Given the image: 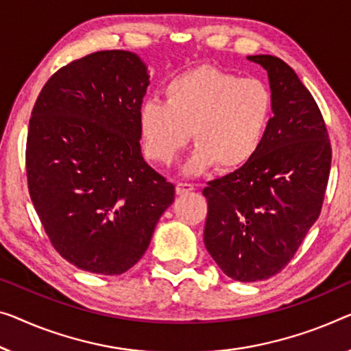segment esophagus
<instances>
[{
	"instance_id": "1",
	"label": "esophagus",
	"mask_w": 351,
	"mask_h": 351,
	"mask_svg": "<svg viewBox=\"0 0 351 351\" xmlns=\"http://www.w3.org/2000/svg\"><path fill=\"white\" fill-rule=\"evenodd\" d=\"M195 189L193 187V184H191V182H176V193L178 195H182V193H187Z\"/></svg>"
}]
</instances>
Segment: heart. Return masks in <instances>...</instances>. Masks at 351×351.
<instances>
[{
    "label": "heart",
    "instance_id": "1",
    "mask_svg": "<svg viewBox=\"0 0 351 351\" xmlns=\"http://www.w3.org/2000/svg\"><path fill=\"white\" fill-rule=\"evenodd\" d=\"M165 102L146 101L140 134L151 160L169 165L186 148L191 130L197 148L187 173L213 165L234 170L258 153L274 114L273 93L258 78H241L200 66L167 83Z\"/></svg>",
    "mask_w": 351,
    "mask_h": 351
}]
</instances>
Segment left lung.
<instances>
[{"instance_id":"left-lung-1","label":"left lung","mask_w":351,"mask_h":351,"mask_svg":"<svg viewBox=\"0 0 351 351\" xmlns=\"http://www.w3.org/2000/svg\"><path fill=\"white\" fill-rule=\"evenodd\" d=\"M268 72L274 117L258 153L203 189L206 250L239 282L276 276L320 216L331 170L325 119L295 71L277 56L254 55Z\"/></svg>"}]
</instances>
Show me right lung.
I'll return each instance as SVG.
<instances>
[{
  "label": "right lung",
  "mask_w": 351,
  "mask_h": 351,
  "mask_svg": "<svg viewBox=\"0 0 351 351\" xmlns=\"http://www.w3.org/2000/svg\"><path fill=\"white\" fill-rule=\"evenodd\" d=\"M148 78L132 51H96L56 71L31 112V202L56 252L94 274L132 268L175 198L140 148Z\"/></svg>",
  "instance_id": "add662e5"
}]
</instances>
